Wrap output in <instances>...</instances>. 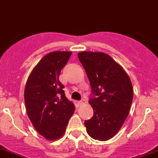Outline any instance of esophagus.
<instances>
[{
  "label": "esophagus",
  "mask_w": 158,
  "mask_h": 158,
  "mask_svg": "<svg viewBox=\"0 0 158 158\" xmlns=\"http://www.w3.org/2000/svg\"><path fill=\"white\" fill-rule=\"evenodd\" d=\"M85 103V100H81L80 102H78V105H79V106H81V105H83V104Z\"/></svg>",
  "instance_id": "34e87169"
}]
</instances>
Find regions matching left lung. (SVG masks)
Masks as SVG:
<instances>
[{
	"label": "left lung",
	"instance_id": "obj_1",
	"mask_svg": "<svg viewBox=\"0 0 158 158\" xmlns=\"http://www.w3.org/2000/svg\"><path fill=\"white\" fill-rule=\"evenodd\" d=\"M77 56L94 94L89 101L94 116L85 121V126L92 138L107 141L118 133L128 117L133 98L131 80L106 53L83 51Z\"/></svg>",
	"mask_w": 158,
	"mask_h": 158
}]
</instances>
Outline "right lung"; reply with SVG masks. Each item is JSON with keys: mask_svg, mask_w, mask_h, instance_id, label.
Masks as SVG:
<instances>
[{"mask_svg": "<svg viewBox=\"0 0 158 158\" xmlns=\"http://www.w3.org/2000/svg\"><path fill=\"white\" fill-rule=\"evenodd\" d=\"M71 52L54 51L43 57L29 74L25 88L27 114L35 129L47 140L62 137L74 104L65 97L59 75Z\"/></svg>", "mask_w": 158, "mask_h": 158, "instance_id": "1", "label": "right lung"}]
</instances>
